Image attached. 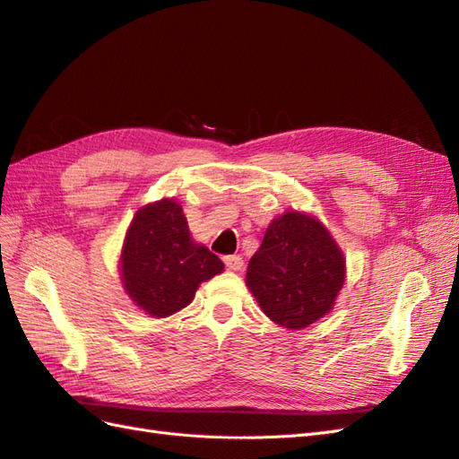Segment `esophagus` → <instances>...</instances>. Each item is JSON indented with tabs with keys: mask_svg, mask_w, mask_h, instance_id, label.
<instances>
[{
	"mask_svg": "<svg viewBox=\"0 0 459 459\" xmlns=\"http://www.w3.org/2000/svg\"><path fill=\"white\" fill-rule=\"evenodd\" d=\"M224 262H226L228 270H231V272H239L243 268V258L239 255H230L224 258Z\"/></svg>",
	"mask_w": 459,
	"mask_h": 459,
	"instance_id": "esophagus-1",
	"label": "esophagus"
}]
</instances>
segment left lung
Returning <instances> with one entry per match:
<instances>
[{
    "mask_svg": "<svg viewBox=\"0 0 459 459\" xmlns=\"http://www.w3.org/2000/svg\"><path fill=\"white\" fill-rule=\"evenodd\" d=\"M344 283V256L322 221L289 211L268 226L247 285L272 322L304 329L324 317Z\"/></svg>",
    "mask_w": 459,
    "mask_h": 459,
    "instance_id": "8db88e82",
    "label": "left lung"
}]
</instances>
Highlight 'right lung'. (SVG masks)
Returning <instances> with one entry per match:
<instances>
[{
  "mask_svg": "<svg viewBox=\"0 0 459 459\" xmlns=\"http://www.w3.org/2000/svg\"><path fill=\"white\" fill-rule=\"evenodd\" d=\"M221 270L224 262L191 239L174 199L135 212L122 247L120 275L130 299L149 316L166 317L186 308L197 287Z\"/></svg>",
  "mask_w": 459,
  "mask_h": 459,
  "instance_id": "right-lung-1",
  "label": "right lung"
}]
</instances>
